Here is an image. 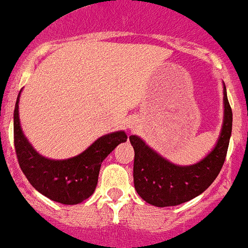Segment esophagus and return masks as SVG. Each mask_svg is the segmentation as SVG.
<instances>
[{"mask_svg": "<svg viewBox=\"0 0 248 248\" xmlns=\"http://www.w3.org/2000/svg\"><path fill=\"white\" fill-rule=\"evenodd\" d=\"M127 127H128V128L131 129V131H135V128H136L135 121H129V124H127Z\"/></svg>", "mask_w": 248, "mask_h": 248, "instance_id": "esophagus-1", "label": "esophagus"}]
</instances>
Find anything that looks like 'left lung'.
I'll use <instances>...</instances> for the list:
<instances>
[{
	"instance_id": "1",
	"label": "left lung",
	"mask_w": 248,
	"mask_h": 248,
	"mask_svg": "<svg viewBox=\"0 0 248 248\" xmlns=\"http://www.w3.org/2000/svg\"><path fill=\"white\" fill-rule=\"evenodd\" d=\"M224 122L213 151L193 166H177L147 146L138 136H129L135 149L133 183L138 195L158 207L175 206L206 190L224 166L232 131V111L224 85Z\"/></svg>"
}]
</instances>
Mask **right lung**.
<instances>
[{"instance_id":"obj_1","label":"right lung","mask_w":248,"mask_h":248,"mask_svg":"<svg viewBox=\"0 0 248 248\" xmlns=\"http://www.w3.org/2000/svg\"><path fill=\"white\" fill-rule=\"evenodd\" d=\"M21 91L15 106L13 136L22 171L35 190L53 202L65 205L84 202L95 191L102 160L120 143L126 142V133L117 131L102 136L77 157L64 160L48 159L34 151L22 132L18 116Z\"/></svg>"}]
</instances>
